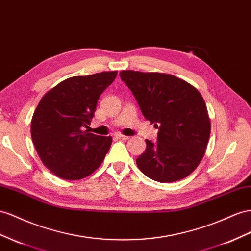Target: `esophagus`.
<instances>
[{"label":"esophagus","instance_id":"34e87169","mask_svg":"<svg viewBox=\"0 0 251 251\" xmlns=\"http://www.w3.org/2000/svg\"><path fill=\"white\" fill-rule=\"evenodd\" d=\"M116 137L119 138V139H121V140H127V139H130V136H126V135H121V134H117Z\"/></svg>","mask_w":251,"mask_h":251}]
</instances>
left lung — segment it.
<instances>
[{"label": "left lung", "mask_w": 251, "mask_h": 251, "mask_svg": "<svg viewBox=\"0 0 251 251\" xmlns=\"http://www.w3.org/2000/svg\"><path fill=\"white\" fill-rule=\"evenodd\" d=\"M145 118L158 128L157 141L136 159L149 178L172 182L187 177L204 157L211 131L205 100L193 85L162 73L120 72Z\"/></svg>", "instance_id": "obj_1"}]
</instances>
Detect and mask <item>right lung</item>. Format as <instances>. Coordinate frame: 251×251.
I'll use <instances>...</instances> for the list:
<instances>
[{"mask_svg":"<svg viewBox=\"0 0 251 251\" xmlns=\"http://www.w3.org/2000/svg\"><path fill=\"white\" fill-rule=\"evenodd\" d=\"M117 72L76 76L47 92L31 119L30 132L44 166L58 177L82 179L97 170L112 145L111 136H98L89 127L100 95Z\"/></svg>","mask_w":251,"mask_h":251,"instance_id":"1","label":"right lung"}]
</instances>
